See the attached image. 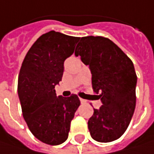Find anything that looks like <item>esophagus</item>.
Wrapping results in <instances>:
<instances>
[{"label": "esophagus", "instance_id": "34e87169", "mask_svg": "<svg viewBox=\"0 0 154 154\" xmlns=\"http://www.w3.org/2000/svg\"><path fill=\"white\" fill-rule=\"evenodd\" d=\"M80 101H81L82 104H85V103H86V100H84V99H81V98H80Z\"/></svg>", "mask_w": 154, "mask_h": 154}]
</instances>
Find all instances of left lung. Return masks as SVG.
I'll return each instance as SVG.
<instances>
[{
    "mask_svg": "<svg viewBox=\"0 0 154 154\" xmlns=\"http://www.w3.org/2000/svg\"><path fill=\"white\" fill-rule=\"evenodd\" d=\"M76 56L89 65L91 85L103 105L88 121L91 137L107 143L118 139L127 130L136 107L137 75L132 61L109 38L83 37Z\"/></svg>",
    "mask_w": 154,
    "mask_h": 154,
    "instance_id": "8db88e82",
    "label": "left lung"
}]
</instances>
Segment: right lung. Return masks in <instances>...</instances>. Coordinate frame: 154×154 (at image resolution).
<instances>
[{
  "instance_id": "add662e5",
  "label": "right lung",
  "mask_w": 154,
  "mask_h": 154,
  "mask_svg": "<svg viewBox=\"0 0 154 154\" xmlns=\"http://www.w3.org/2000/svg\"><path fill=\"white\" fill-rule=\"evenodd\" d=\"M80 38L51 31L41 35L27 52L17 84L23 116L33 136L57 146L65 142L70 122L80 106L76 94L56 97L54 86L62 81L63 63Z\"/></svg>"
}]
</instances>
